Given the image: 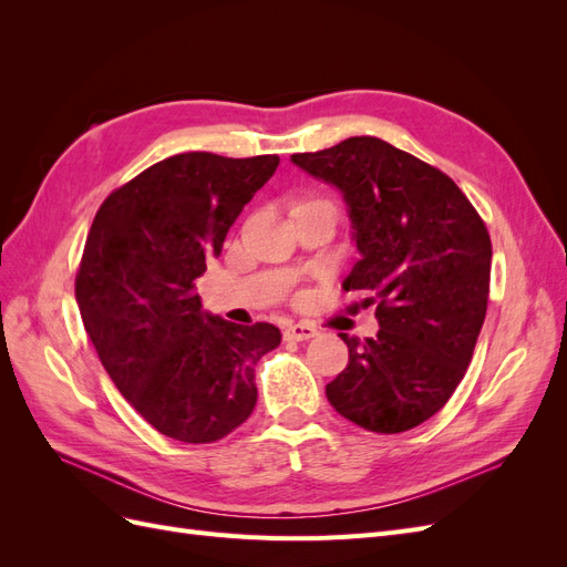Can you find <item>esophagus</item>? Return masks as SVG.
Here are the masks:
<instances>
[{"instance_id":"obj_1","label":"esophagus","mask_w":567,"mask_h":567,"mask_svg":"<svg viewBox=\"0 0 567 567\" xmlns=\"http://www.w3.org/2000/svg\"><path fill=\"white\" fill-rule=\"evenodd\" d=\"M317 336V329L312 323H286L284 338L286 340H310Z\"/></svg>"}]
</instances>
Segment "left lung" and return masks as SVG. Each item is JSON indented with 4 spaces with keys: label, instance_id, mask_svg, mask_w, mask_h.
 Wrapping results in <instances>:
<instances>
[{
    "label": "left lung",
    "instance_id": "1",
    "mask_svg": "<svg viewBox=\"0 0 567 567\" xmlns=\"http://www.w3.org/2000/svg\"><path fill=\"white\" fill-rule=\"evenodd\" d=\"M290 161L340 192L359 250L342 288L379 302L375 338L340 333L350 362L326 398L371 433L411 431L447 404L471 364L489 293L485 221L447 175L375 136Z\"/></svg>",
    "mask_w": 567,
    "mask_h": 567
}]
</instances>
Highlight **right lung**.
<instances>
[{"mask_svg": "<svg viewBox=\"0 0 567 567\" xmlns=\"http://www.w3.org/2000/svg\"><path fill=\"white\" fill-rule=\"evenodd\" d=\"M279 156L192 151L120 186L92 221L75 279L84 331L115 388L158 433L215 442L255 409V367L279 348L271 323L203 310L196 279Z\"/></svg>", "mask_w": 567, "mask_h": 567, "instance_id": "add662e5", "label": "right lung"}]
</instances>
